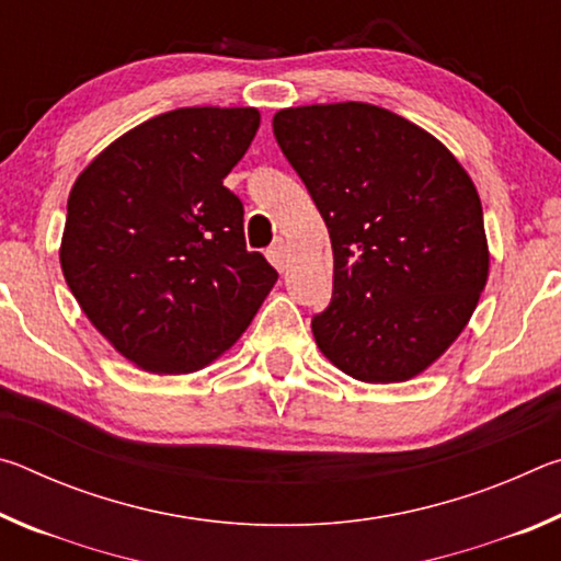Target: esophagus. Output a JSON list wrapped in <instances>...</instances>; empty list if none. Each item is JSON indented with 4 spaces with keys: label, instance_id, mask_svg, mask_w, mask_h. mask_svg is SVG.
<instances>
[{
    "label": "esophagus",
    "instance_id": "34e87169",
    "mask_svg": "<svg viewBox=\"0 0 561 561\" xmlns=\"http://www.w3.org/2000/svg\"><path fill=\"white\" fill-rule=\"evenodd\" d=\"M267 257L279 272L287 270V244H284L282 237H279V240H274V244L270 247V252H267Z\"/></svg>",
    "mask_w": 561,
    "mask_h": 561
}]
</instances>
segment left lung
<instances>
[{
	"label": "left lung",
	"mask_w": 561,
	"mask_h": 561,
	"mask_svg": "<svg viewBox=\"0 0 561 561\" xmlns=\"http://www.w3.org/2000/svg\"><path fill=\"white\" fill-rule=\"evenodd\" d=\"M272 128L334 250V297L311 319L321 354L366 383L425 371L488 282L470 175L428 130L371 103L284 108Z\"/></svg>",
	"instance_id": "left-lung-1"
}]
</instances>
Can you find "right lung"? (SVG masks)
<instances>
[{
    "instance_id": "right-lung-1",
    "label": "right lung",
    "mask_w": 561,
    "mask_h": 561,
    "mask_svg": "<svg viewBox=\"0 0 561 561\" xmlns=\"http://www.w3.org/2000/svg\"><path fill=\"white\" fill-rule=\"evenodd\" d=\"M257 128V108L168 111L123 133L76 178L59 250L66 284L144 371L213 364L279 277L247 250L242 203L222 185Z\"/></svg>"
}]
</instances>
